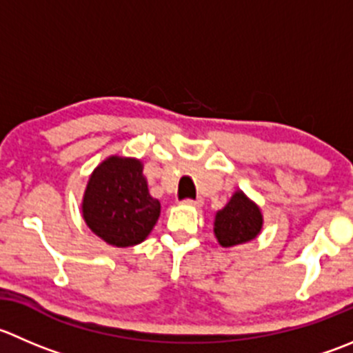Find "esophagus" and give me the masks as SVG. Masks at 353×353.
Masks as SVG:
<instances>
[{
    "label": "esophagus",
    "mask_w": 353,
    "mask_h": 353,
    "mask_svg": "<svg viewBox=\"0 0 353 353\" xmlns=\"http://www.w3.org/2000/svg\"><path fill=\"white\" fill-rule=\"evenodd\" d=\"M184 205H188V207L200 208L201 205H203V200H201V198H196V200H184Z\"/></svg>",
    "instance_id": "esophagus-1"
}]
</instances>
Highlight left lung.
Returning a JSON list of instances; mask_svg holds the SVG:
<instances>
[{
  "label": "left lung",
  "instance_id": "left-lung-1",
  "mask_svg": "<svg viewBox=\"0 0 353 353\" xmlns=\"http://www.w3.org/2000/svg\"><path fill=\"white\" fill-rule=\"evenodd\" d=\"M262 225L263 215L259 205L241 190H236L224 208L215 214L214 234L219 245L229 248L255 239L262 231Z\"/></svg>",
  "mask_w": 353,
  "mask_h": 353
}]
</instances>
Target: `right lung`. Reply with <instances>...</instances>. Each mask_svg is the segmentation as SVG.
Returning a JSON list of instances; mask_svg holds the SVG:
<instances>
[{"label":"right lung","mask_w":353,"mask_h":353,"mask_svg":"<svg viewBox=\"0 0 353 353\" xmlns=\"http://www.w3.org/2000/svg\"><path fill=\"white\" fill-rule=\"evenodd\" d=\"M160 208L150 194L141 160L121 155L108 157L91 172L81 203L85 225L117 248L145 241Z\"/></svg>","instance_id":"obj_1"}]
</instances>
